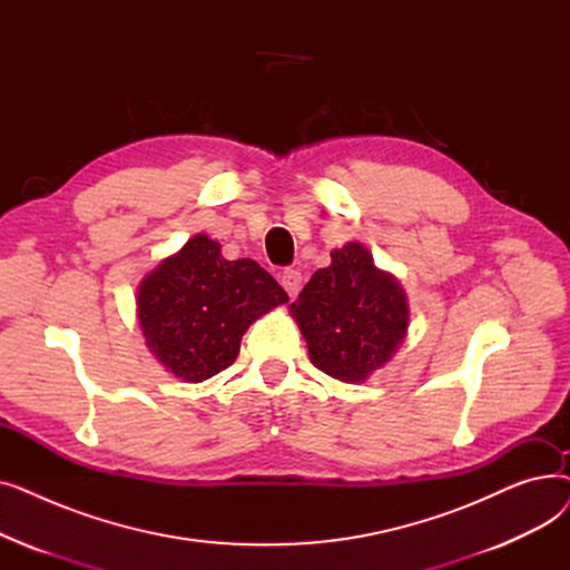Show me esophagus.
<instances>
[{
  "label": "esophagus",
  "instance_id": "1",
  "mask_svg": "<svg viewBox=\"0 0 570 570\" xmlns=\"http://www.w3.org/2000/svg\"><path fill=\"white\" fill-rule=\"evenodd\" d=\"M282 286L286 288V293L291 297H295L297 293H301V288H303V275L297 273V269H284V273H282Z\"/></svg>",
  "mask_w": 570,
  "mask_h": 570
}]
</instances>
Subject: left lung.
<instances>
[{"instance_id": "obj_1", "label": "left lung", "mask_w": 570, "mask_h": 570, "mask_svg": "<svg viewBox=\"0 0 570 570\" xmlns=\"http://www.w3.org/2000/svg\"><path fill=\"white\" fill-rule=\"evenodd\" d=\"M331 258L312 275L291 312L321 372L348 383L365 381L391 361L406 335V295L357 243L335 249Z\"/></svg>"}]
</instances>
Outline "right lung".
<instances>
[{
    "label": "right lung",
    "mask_w": 570,
    "mask_h": 570,
    "mask_svg": "<svg viewBox=\"0 0 570 570\" xmlns=\"http://www.w3.org/2000/svg\"><path fill=\"white\" fill-rule=\"evenodd\" d=\"M286 301V291L256 261H226L207 235L161 261L136 297L147 346L189 383L233 365L247 327Z\"/></svg>",
    "instance_id": "add662e5"
}]
</instances>
